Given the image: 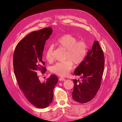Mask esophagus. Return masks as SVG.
Instances as JSON below:
<instances>
[{"mask_svg": "<svg viewBox=\"0 0 122 122\" xmlns=\"http://www.w3.org/2000/svg\"><path fill=\"white\" fill-rule=\"evenodd\" d=\"M59 80H60V81H65V79L64 78H63V77H60L59 78Z\"/></svg>", "mask_w": 122, "mask_h": 122, "instance_id": "obj_1", "label": "esophagus"}]
</instances>
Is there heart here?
<instances>
[{"instance_id":"obj_1","label":"heart","mask_w":122,"mask_h":122,"mask_svg":"<svg viewBox=\"0 0 122 122\" xmlns=\"http://www.w3.org/2000/svg\"><path fill=\"white\" fill-rule=\"evenodd\" d=\"M75 36L66 34L57 39L55 44L61 48L65 50V59L63 62H57L51 68V71L60 76H65L73 67V62L75 65H79L83 61L87 53V46L84 41H79ZM53 47L50 46L46 52V58L48 61L52 62Z\"/></svg>"}]
</instances>
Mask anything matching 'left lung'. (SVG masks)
<instances>
[{
	"label": "left lung",
	"instance_id": "8db88e82",
	"mask_svg": "<svg viewBox=\"0 0 122 122\" xmlns=\"http://www.w3.org/2000/svg\"><path fill=\"white\" fill-rule=\"evenodd\" d=\"M105 57L97 41H94L91 50L88 52L83 61L76 68L74 74L82 79H73V100L86 103L94 97L100 88L104 70Z\"/></svg>",
	"mask_w": 122,
	"mask_h": 122
}]
</instances>
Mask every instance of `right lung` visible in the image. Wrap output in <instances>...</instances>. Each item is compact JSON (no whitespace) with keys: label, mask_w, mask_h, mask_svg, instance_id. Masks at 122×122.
<instances>
[{"label":"right lung","mask_w":122,"mask_h":122,"mask_svg":"<svg viewBox=\"0 0 122 122\" xmlns=\"http://www.w3.org/2000/svg\"><path fill=\"white\" fill-rule=\"evenodd\" d=\"M52 31L49 27L30 33L17 44L13 54V68L20 88L29 102L40 109L50 104L58 81L53 74L46 82H41L37 73V71L42 73L46 71L43 52Z\"/></svg>","instance_id":"obj_1"}]
</instances>
